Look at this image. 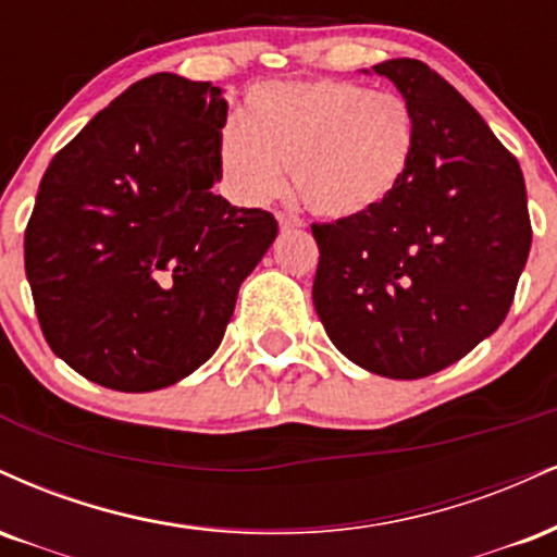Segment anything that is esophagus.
<instances>
[{"label":"esophagus","instance_id":"obj_1","mask_svg":"<svg viewBox=\"0 0 557 557\" xmlns=\"http://www.w3.org/2000/svg\"><path fill=\"white\" fill-rule=\"evenodd\" d=\"M276 219H278V226H281V228H297V226H302V219H299V215H294V213L278 211Z\"/></svg>","mask_w":557,"mask_h":557}]
</instances>
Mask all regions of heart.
I'll return each instance as SVG.
<instances>
[{"label": "heart", "instance_id": "obj_1", "mask_svg": "<svg viewBox=\"0 0 557 557\" xmlns=\"http://www.w3.org/2000/svg\"><path fill=\"white\" fill-rule=\"evenodd\" d=\"M417 150V116L394 90L346 81L263 83L219 137V163L242 202L294 189L323 219H357L394 198Z\"/></svg>", "mask_w": 557, "mask_h": 557}]
</instances>
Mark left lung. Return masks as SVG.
<instances>
[{
	"instance_id": "left-lung-1",
	"label": "left lung",
	"mask_w": 557,
	"mask_h": 557,
	"mask_svg": "<svg viewBox=\"0 0 557 557\" xmlns=\"http://www.w3.org/2000/svg\"><path fill=\"white\" fill-rule=\"evenodd\" d=\"M417 116V150L394 198L312 224V302L359 368L417 381L498 331L532 247L519 161L472 103L420 59L372 67Z\"/></svg>"
}]
</instances>
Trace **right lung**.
I'll use <instances>...</instances> for the list:
<instances>
[{"mask_svg": "<svg viewBox=\"0 0 557 557\" xmlns=\"http://www.w3.org/2000/svg\"><path fill=\"white\" fill-rule=\"evenodd\" d=\"M226 98L156 72L51 159L25 226L46 344L103 388H166L219 349L242 281L278 234L213 193Z\"/></svg>", "mask_w": 557, "mask_h": 557, "instance_id": "1", "label": "right lung"}]
</instances>
